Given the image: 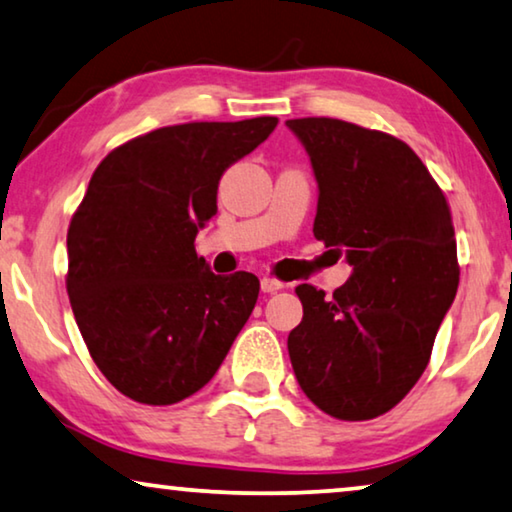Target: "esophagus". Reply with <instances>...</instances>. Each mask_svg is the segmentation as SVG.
<instances>
[{
  "mask_svg": "<svg viewBox=\"0 0 512 512\" xmlns=\"http://www.w3.org/2000/svg\"><path fill=\"white\" fill-rule=\"evenodd\" d=\"M282 287H285V282H280V280L271 278V276H264L262 278V292H266V294L278 292V289H282Z\"/></svg>",
  "mask_w": 512,
  "mask_h": 512,
  "instance_id": "1",
  "label": "esophagus"
}]
</instances>
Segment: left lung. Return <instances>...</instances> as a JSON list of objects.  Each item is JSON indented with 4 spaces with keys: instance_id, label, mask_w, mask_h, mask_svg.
Masks as SVG:
<instances>
[{
    "instance_id": "1",
    "label": "left lung",
    "mask_w": 512,
    "mask_h": 512,
    "mask_svg": "<svg viewBox=\"0 0 512 512\" xmlns=\"http://www.w3.org/2000/svg\"><path fill=\"white\" fill-rule=\"evenodd\" d=\"M319 186L315 239L347 255L333 296L299 285L287 349L303 393L340 421L393 409L427 368L455 299V230L444 190L398 137L331 117L289 119Z\"/></svg>"
}]
</instances>
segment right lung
I'll list each match as a JSON object with an SVG mask.
<instances>
[{"instance_id":"add662e5","label":"right lung","mask_w":512,"mask_h":512,"mask_svg":"<svg viewBox=\"0 0 512 512\" xmlns=\"http://www.w3.org/2000/svg\"><path fill=\"white\" fill-rule=\"evenodd\" d=\"M276 117L156 128L112 149L68 225L66 292L91 358L126 398L181 402L216 375L259 294L195 253L218 181Z\"/></svg>"}]
</instances>
